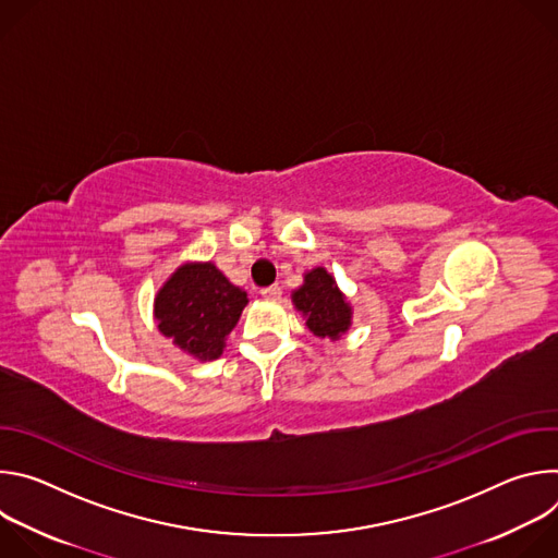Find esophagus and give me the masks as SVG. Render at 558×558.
<instances>
[{
  "label": "esophagus",
  "mask_w": 558,
  "mask_h": 558,
  "mask_svg": "<svg viewBox=\"0 0 558 558\" xmlns=\"http://www.w3.org/2000/svg\"><path fill=\"white\" fill-rule=\"evenodd\" d=\"M260 293H263V298H267V300H278V298L282 295V289H280L278 284H269V287H263Z\"/></svg>",
  "instance_id": "34e87169"
}]
</instances>
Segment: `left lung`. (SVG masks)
<instances>
[{
    "instance_id": "1",
    "label": "left lung",
    "mask_w": 558,
    "mask_h": 558,
    "mask_svg": "<svg viewBox=\"0 0 558 558\" xmlns=\"http://www.w3.org/2000/svg\"><path fill=\"white\" fill-rule=\"evenodd\" d=\"M298 311L306 315V327L317 338H340L351 325V306L325 269H313L304 276V284L293 293Z\"/></svg>"
}]
</instances>
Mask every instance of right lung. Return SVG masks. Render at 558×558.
Masks as SVG:
<instances>
[{"label": "right lung", "instance_id": "obj_1", "mask_svg": "<svg viewBox=\"0 0 558 558\" xmlns=\"http://www.w3.org/2000/svg\"><path fill=\"white\" fill-rule=\"evenodd\" d=\"M247 304V293L233 287L211 263L185 265L156 295L158 331L198 360H216L225 338Z\"/></svg>", "mask_w": 558, "mask_h": 558}]
</instances>
